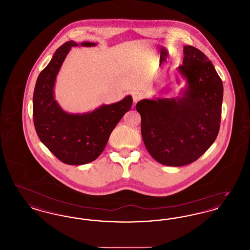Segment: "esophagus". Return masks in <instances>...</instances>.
I'll list each match as a JSON object with an SVG mask.
<instances>
[{"label":"esophagus","mask_w":250,"mask_h":250,"mask_svg":"<svg viewBox=\"0 0 250 250\" xmlns=\"http://www.w3.org/2000/svg\"><path fill=\"white\" fill-rule=\"evenodd\" d=\"M132 96H133V102H134V103H137L138 101H140L141 99H143L144 95H143V94H142V93L135 92V93H133Z\"/></svg>","instance_id":"obj_1"}]
</instances>
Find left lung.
<instances>
[{"instance_id":"1","label":"left lung","mask_w":250,"mask_h":250,"mask_svg":"<svg viewBox=\"0 0 250 250\" xmlns=\"http://www.w3.org/2000/svg\"><path fill=\"white\" fill-rule=\"evenodd\" d=\"M177 70L186 81L179 96L143 99L136 105L147 151L157 162L170 167L190 164L214 143L223 100L222 81L200 49L185 46Z\"/></svg>"}]
</instances>
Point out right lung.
<instances>
[{
  "mask_svg": "<svg viewBox=\"0 0 250 250\" xmlns=\"http://www.w3.org/2000/svg\"><path fill=\"white\" fill-rule=\"evenodd\" d=\"M95 47L93 42H65L39 74L33 97V114L41 143L62 162L83 165L104 151L108 138L120 120L132 106L127 95L117 103L102 105L84 113L64 111L54 97V85L61 66L72 47Z\"/></svg>",
  "mask_w": 250,
  "mask_h": 250,
  "instance_id": "right-lung-1",
  "label": "right lung"
}]
</instances>
